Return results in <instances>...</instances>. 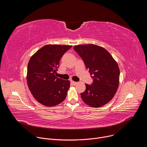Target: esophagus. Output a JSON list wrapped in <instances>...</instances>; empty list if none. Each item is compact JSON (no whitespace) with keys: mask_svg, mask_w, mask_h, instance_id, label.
Wrapping results in <instances>:
<instances>
[{"mask_svg":"<svg viewBox=\"0 0 147 147\" xmlns=\"http://www.w3.org/2000/svg\"><path fill=\"white\" fill-rule=\"evenodd\" d=\"M71 84H72L73 86H76L77 84V82H75V81H71Z\"/></svg>","mask_w":147,"mask_h":147,"instance_id":"34e87169","label":"esophagus"}]
</instances>
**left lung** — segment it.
<instances>
[{
	"label": "left lung",
	"mask_w": 147,
	"mask_h": 147,
	"mask_svg": "<svg viewBox=\"0 0 147 147\" xmlns=\"http://www.w3.org/2000/svg\"><path fill=\"white\" fill-rule=\"evenodd\" d=\"M73 48L93 78L92 84H86V91L81 94L82 100L93 108L105 105L113 98L119 87L120 70L117 62L108 51L98 45H80Z\"/></svg>",
	"instance_id": "1"
}]
</instances>
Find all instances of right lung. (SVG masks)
I'll list each match as a JSON object with an SVG mask.
<instances>
[{
	"instance_id": "1",
	"label": "right lung",
	"mask_w": 147,
	"mask_h": 147,
	"mask_svg": "<svg viewBox=\"0 0 147 147\" xmlns=\"http://www.w3.org/2000/svg\"><path fill=\"white\" fill-rule=\"evenodd\" d=\"M71 45H47L30 58L27 74L28 88L35 99L46 107H55L63 101L70 81L56 77L59 61Z\"/></svg>"
}]
</instances>
